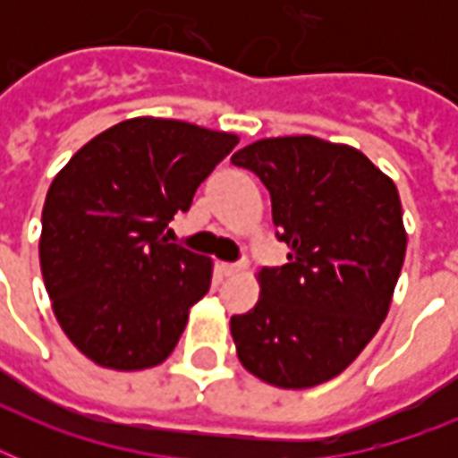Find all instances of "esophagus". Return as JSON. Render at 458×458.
Instances as JSON below:
<instances>
[{
    "label": "esophagus",
    "mask_w": 458,
    "mask_h": 458,
    "mask_svg": "<svg viewBox=\"0 0 458 458\" xmlns=\"http://www.w3.org/2000/svg\"><path fill=\"white\" fill-rule=\"evenodd\" d=\"M240 268H242V266H240V264H221V266H218V271H221L223 276H225V278H228V276H235V273L240 271Z\"/></svg>",
    "instance_id": "esophagus-1"
}]
</instances>
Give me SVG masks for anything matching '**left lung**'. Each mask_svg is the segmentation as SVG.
I'll list each match as a JSON object with an SVG mask.
<instances>
[{"label":"left lung","instance_id":"obj_1","mask_svg":"<svg viewBox=\"0 0 458 458\" xmlns=\"http://www.w3.org/2000/svg\"><path fill=\"white\" fill-rule=\"evenodd\" d=\"M271 194L285 266L259 273L261 297L230 318L237 356L287 390L340 376L387 316L406 233L394 182L359 149L311 135L259 140L233 154Z\"/></svg>","mask_w":458,"mask_h":458}]
</instances>
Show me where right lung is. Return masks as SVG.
<instances>
[{"instance_id":"obj_1","label":"right lung","mask_w":458,"mask_h":458,"mask_svg":"<svg viewBox=\"0 0 458 458\" xmlns=\"http://www.w3.org/2000/svg\"><path fill=\"white\" fill-rule=\"evenodd\" d=\"M240 140L165 118H131L78 149L42 208L39 266L68 340L104 369L171 354L211 261L168 242L197 187Z\"/></svg>"}]
</instances>
